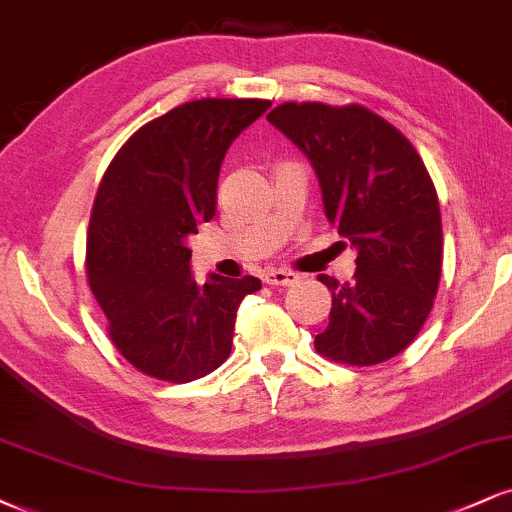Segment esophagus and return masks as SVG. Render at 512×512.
<instances>
[{
  "mask_svg": "<svg viewBox=\"0 0 512 512\" xmlns=\"http://www.w3.org/2000/svg\"><path fill=\"white\" fill-rule=\"evenodd\" d=\"M264 283H269V286H291L298 279V274L291 272V269H267V272L262 274Z\"/></svg>",
  "mask_w": 512,
  "mask_h": 512,
  "instance_id": "obj_1",
  "label": "esophagus"
}]
</instances>
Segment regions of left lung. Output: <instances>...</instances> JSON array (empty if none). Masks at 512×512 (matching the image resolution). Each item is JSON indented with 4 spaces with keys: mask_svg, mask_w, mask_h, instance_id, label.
Masks as SVG:
<instances>
[{
    "mask_svg": "<svg viewBox=\"0 0 512 512\" xmlns=\"http://www.w3.org/2000/svg\"><path fill=\"white\" fill-rule=\"evenodd\" d=\"M267 121L315 166L326 219L357 250L353 281L331 291L319 355L355 367L391 360L415 341L439 291V197L412 143L360 104L286 102Z\"/></svg>",
    "mask_w": 512,
    "mask_h": 512,
    "instance_id": "1",
    "label": "left lung"
}]
</instances>
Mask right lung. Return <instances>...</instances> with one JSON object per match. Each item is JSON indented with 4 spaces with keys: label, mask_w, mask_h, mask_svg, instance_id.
Listing matches in <instances>:
<instances>
[{
    "label": "right lung",
    "mask_w": 512,
    "mask_h": 512,
    "mask_svg": "<svg viewBox=\"0 0 512 512\" xmlns=\"http://www.w3.org/2000/svg\"><path fill=\"white\" fill-rule=\"evenodd\" d=\"M269 107L186 102L138 128L104 171L85 272L116 350L147 377L188 384L214 372L231 353L240 300L262 288L255 276L195 283L186 240L217 214L226 150Z\"/></svg>",
    "instance_id": "obj_1"
}]
</instances>
